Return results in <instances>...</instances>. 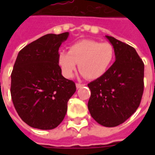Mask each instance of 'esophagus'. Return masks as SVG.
<instances>
[{"instance_id":"34e87169","label":"esophagus","mask_w":155,"mask_h":155,"mask_svg":"<svg viewBox=\"0 0 155 155\" xmlns=\"http://www.w3.org/2000/svg\"><path fill=\"white\" fill-rule=\"evenodd\" d=\"M75 85H76V87H77V88H80V87H84L85 84H76Z\"/></svg>"}]
</instances>
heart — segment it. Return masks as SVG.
<instances>
[{"instance_id":"b5f03b06","label":"heart","mask_w":155,"mask_h":155,"mask_svg":"<svg viewBox=\"0 0 155 155\" xmlns=\"http://www.w3.org/2000/svg\"><path fill=\"white\" fill-rule=\"evenodd\" d=\"M114 55V48L110 43L83 39L71 45L68 51H59L57 62L66 78L72 77L78 63L83 75L88 80H97L110 68Z\"/></svg>"}]
</instances>
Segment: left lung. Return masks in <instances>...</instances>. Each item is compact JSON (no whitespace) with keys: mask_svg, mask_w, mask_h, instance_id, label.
I'll return each instance as SVG.
<instances>
[{"mask_svg":"<svg viewBox=\"0 0 155 155\" xmlns=\"http://www.w3.org/2000/svg\"><path fill=\"white\" fill-rule=\"evenodd\" d=\"M115 62L103 76L87 84L90 114L105 127L122 124L136 112L144 90V63L134 47L112 36Z\"/></svg>","mask_w":155,"mask_h":155,"instance_id":"obj_1","label":"left lung"}]
</instances>
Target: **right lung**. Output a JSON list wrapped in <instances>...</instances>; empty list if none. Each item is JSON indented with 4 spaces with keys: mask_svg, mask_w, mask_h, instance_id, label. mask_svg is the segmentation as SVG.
I'll list each match as a JSON object with an SVG mask.
<instances>
[{
    "mask_svg": "<svg viewBox=\"0 0 155 155\" xmlns=\"http://www.w3.org/2000/svg\"><path fill=\"white\" fill-rule=\"evenodd\" d=\"M69 33L48 34L18 54L11 74V97L21 120L30 127L53 130L65 117L75 83L62 75L58 49Z\"/></svg>",
    "mask_w": 155,
    "mask_h": 155,
    "instance_id": "1",
    "label": "right lung"
}]
</instances>
